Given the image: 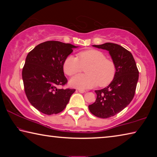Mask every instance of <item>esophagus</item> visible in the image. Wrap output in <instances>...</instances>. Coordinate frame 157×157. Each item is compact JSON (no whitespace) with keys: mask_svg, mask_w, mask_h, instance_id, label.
I'll return each mask as SVG.
<instances>
[{"mask_svg":"<svg viewBox=\"0 0 157 157\" xmlns=\"http://www.w3.org/2000/svg\"><path fill=\"white\" fill-rule=\"evenodd\" d=\"M78 91L79 93H81V94H84V93L85 92V91H84V90H83V89H78Z\"/></svg>","mask_w":157,"mask_h":157,"instance_id":"1","label":"esophagus"}]
</instances>
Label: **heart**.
I'll list each match as a JSON object with an SVG mask.
<instances>
[{
	"instance_id": "1",
	"label": "heart",
	"mask_w": 157,
	"mask_h": 157,
	"mask_svg": "<svg viewBox=\"0 0 157 157\" xmlns=\"http://www.w3.org/2000/svg\"><path fill=\"white\" fill-rule=\"evenodd\" d=\"M86 68V74H79L70 79V85L74 88L86 89L99 84L105 86L109 84L115 78L116 65L112 60L106 59L104 53L98 50H88L80 52L78 58L69 55L63 64L64 73L73 75Z\"/></svg>"
}]
</instances>
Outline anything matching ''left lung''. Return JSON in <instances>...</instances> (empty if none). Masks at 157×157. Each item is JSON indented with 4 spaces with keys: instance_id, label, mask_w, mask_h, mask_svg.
Segmentation results:
<instances>
[{
    "instance_id": "obj_1",
    "label": "left lung",
    "mask_w": 157,
    "mask_h": 157,
    "mask_svg": "<svg viewBox=\"0 0 157 157\" xmlns=\"http://www.w3.org/2000/svg\"><path fill=\"white\" fill-rule=\"evenodd\" d=\"M98 48L109 51L116 68L115 78L109 86L95 90V102L89 105L94 116L107 118L124 109L134 96L139 79V71L132 53L120 45L105 43L93 45Z\"/></svg>"
}]
</instances>
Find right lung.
Wrapping results in <instances>:
<instances>
[{
    "instance_id": "1",
    "label": "right lung",
    "mask_w": 157,
    "mask_h": 157,
    "mask_svg": "<svg viewBox=\"0 0 157 157\" xmlns=\"http://www.w3.org/2000/svg\"><path fill=\"white\" fill-rule=\"evenodd\" d=\"M78 46L57 41L37 45L28 53L22 71L25 92L29 102L47 115L64 109L75 89L57 88L67 83L63 64Z\"/></svg>"
}]
</instances>
